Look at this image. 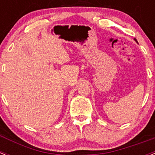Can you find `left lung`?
Returning <instances> with one entry per match:
<instances>
[{
	"label": "left lung",
	"instance_id": "left-lung-1",
	"mask_svg": "<svg viewBox=\"0 0 155 155\" xmlns=\"http://www.w3.org/2000/svg\"><path fill=\"white\" fill-rule=\"evenodd\" d=\"M134 40H135V41H136V42H137V41H136V39H134ZM137 43H138V42H137Z\"/></svg>",
	"mask_w": 155,
	"mask_h": 155
}]
</instances>
